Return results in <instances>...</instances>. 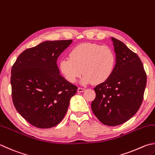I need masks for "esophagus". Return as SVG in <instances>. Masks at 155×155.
<instances>
[{
  "instance_id": "esophagus-1",
  "label": "esophagus",
  "mask_w": 155,
  "mask_h": 155,
  "mask_svg": "<svg viewBox=\"0 0 155 155\" xmlns=\"http://www.w3.org/2000/svg\"><path fill=\"white\" fill-rule=\"evenodd\" d=\"M85 88H84V87H78V92H83L84 91H85Z\"/></svg>"
}]
</instances>
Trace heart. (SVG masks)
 I'll return each mask as SVG.
<instances>
[{
	"label": "heart",
	"mask_w": 155,
	"mask_h": 155,
	"mask_svg": "<svg viewBox=\"0 0 155 155\" xmlns=\"http://www.w3.org/2000/svg\"><path fill=\"white\" fill-rule=\"evenodd\" d=\"M116 55L112 48L96 44L84 43L70 51L69 57L59 62L61 74L70 83H74L84 73L81 83L106 81L113 74L116 66Z\"/></svg>",
	"instance_id": "obj_1"
}]
</instances>
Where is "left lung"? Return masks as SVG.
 <instances>
[{"label": "left lung", "instance_id": "left-lung-1", "mask_svg": "<svg viewBox=\"0 0 155 155\" xmlns=\"http://www.w3.org/2000/svg\"><path fill=\"white\" fill-rule=\"evenodd\" d=\"M116 54V66L111 76L94 90L93 113L101 123L109 126L124 124L140 107L147 74L139 57L120 40L111 38Z\"/></svg>", "mask_w": 155, "mask_h": 155}]
</instances>
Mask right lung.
Listing matches in <instances>:
<instances>
[{"mask_svg":"<svg viewBox=\"0 0 155 155\" xmlns=\"http://www.w3.org/2000/svg\"><path fill=\"white\" fill-rule=\"evenodd\" d=\"M72 40L46 41L28 48L11 69V95L16 110L38 128L59 124L78 87L60 75L57 61Z\"/></svg>","mask_w":155,"mask_h":155,"instance_id":"1","label":"right lung"}]
</instances>
